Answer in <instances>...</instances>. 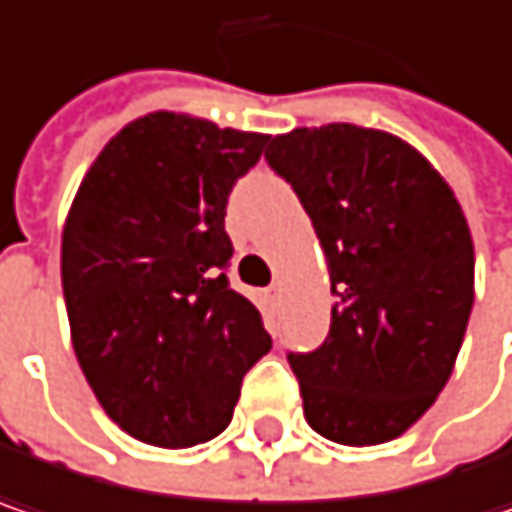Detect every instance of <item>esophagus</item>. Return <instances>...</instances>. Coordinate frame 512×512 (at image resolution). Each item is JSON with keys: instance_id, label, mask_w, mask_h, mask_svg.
I'll list each match as a JSON object with an SVG mask.
<instances>
[{"instance_id": "obj_1", "label": "esophagus", "mask_w": 512, "mask_h": 512, "mask_svg": "<svg viewBox=\"0 0 512 512\" xmlns=\"http://www.w3.org/2000/svg\"><path fill=\"white\" fill-rule=\"evenodd\" d=\"M278 296H281V284H272V287H269V299L278 302Z\"/></svg>"}]
</instances>
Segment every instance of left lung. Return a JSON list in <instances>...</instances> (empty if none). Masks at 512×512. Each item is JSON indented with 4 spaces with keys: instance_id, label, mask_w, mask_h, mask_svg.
<instances>
[{
    "instance_id": "8db88e82",
    "label": "left lung",
    "mask_w": 512,
    "mask_h": 512,
    "mask_svg": "<svg viewBox=\"0 0 512 512\" xmlns=\"http://www.w3.org/2000/svg\"><path fill=\"white\" fill-rule=\"evenodd\" d=\"M331 275V331L290 354L307 425L340 445L401 437L451 378L475 302V246L448 181L390 131L331 122L272 137Z\"/></svg>"
}]
</instances>
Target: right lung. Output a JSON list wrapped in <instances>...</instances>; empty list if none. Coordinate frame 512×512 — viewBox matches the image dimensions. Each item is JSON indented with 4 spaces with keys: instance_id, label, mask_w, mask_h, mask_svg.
Here are the masks:
<instances>
[{
    "instance_id": "obj_1",
    "label": "right lung",
    "mask_w": 512,
    "mask_h": 512,
    "mask_svg": "<svg viewBox=\"0 0 512 512\" xmlns=\"http://www.w3.org/2000/svg\"><path fill=\"white\" fill-rule=\"evenodd\" d=\"M266 140L155 111L117 131L81 178L61 237L72 349L134 440H213L272 349L257 307L225 278L228 193Z\"/></svg>"
}]
</instances>
